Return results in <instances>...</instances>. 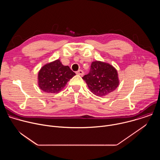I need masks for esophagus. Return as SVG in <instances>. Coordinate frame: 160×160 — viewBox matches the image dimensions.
I'll list each match as a JSON object with an SVG mask.
<instances>
[{
	"instance_id": "34e87169",
	"label": "esophagus",
	"mask_w": 160,
	"mask_h": 160,
	"mask_svg": "<svg viewBox=\"0 0 160 160\" xmlns=\"http://www.w3.org/2000/svg\"><path fill=\"white\" fill-rule=\"evenodd\" d=\"M76 73L77 74V75H83V74H84V73H83V72L82 70H78V71H77V72H76Z\"/></svg>"
}]
</instances>
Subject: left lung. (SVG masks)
<instances>
[{
  "mask_svg": "<svg viewBox=\"0 0 160 160\" xmlns=\"http://www.w3.org/2000/svg\"><path fill=\"white\" fill-rule=\"evenodd\" d=\"M82 78L91 92L97 96L108 95L119 85L117 70L112 65L99 61L92 62L89 73Z\"/></svg>",
  "mask_w": 160,
  "mask_h": 160,
  "instance_id": "8db88e82",
  "label": "left lung"
}]
</instances>
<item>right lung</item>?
<instances>
[{"label":"right lung","instance_id":"obj_1","mask_svg":"<svg viewBox=\"0 0 160 160\" xmlns=\"http://www.w3.org/2000/svg\"><path fill=\"white\" fill-rule=\"evenodd\" d=\"M75 75L69 66L62 65L57 59L41 68L38 74V84L45 92L58 93Z\"/></svg>","mask_w":160,"mask_h":160}]
</instances>
